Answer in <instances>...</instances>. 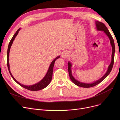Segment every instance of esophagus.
I'll list each match as a JSON object with an SVG mask.
<instances>
[{"label": "esophagus", "instance_id": "34e87169", "mask_svg": "<svg viewBox=\"0 0 120 120\" xmlns=\"http://www.w3.org/2000/svg\"><path fill=\"white\" fill-rule=\"evenodd\" d=\"M69 55V54L68 52H63L62 54V57L63 58H66L67 57H68V56Z\"/></svg>", "mask_w": 120, "mask_h": 120}]
</instances>
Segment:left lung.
Instances as JSON below:
<instances>
[{
  "instance_id": "obj_1",
  "label": "left lung",
  "mask_w": 120,
  "mask_h": 120,
  "mask_svg": "<svg viewBox=\"0 0 120 120\" xmlns=\"http://www.w3.org/2000/svg\"><path fill=\"white\" fill-rule=\"evenodd\" d=\"M95 25H96V28L97 30L99 31H103L105 33V34L108 36L109 38L111 46L112 47V55H111V61L110 65H109L108 67V69L107 70L105 74V75L103 77H102L98 80L94 82L93 83H83L81 82H80L77 80L75 79V78L73 76V75L72 74V71H71V67H72V64L71 63V62L68 61V71L69 73V75H70V77L71 80L72 81V82L77 85V86H81V87H92L94 86H95L96 85L99 84L101 82L104 80L107 76H108L110 72H111L112 68H113V64H114V53H115V45H114V40H113V38L109 33V30H108V28H106L105 26V25L101 22H99L97 21H96L95 22Z\"/></svg>"
}]
</instances>
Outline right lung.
<instances>
[{"label": "right lung", "instance_id": "add662e5", "mask_svg": "<svg viewBox=\"0 0 120 120\" xmlns=\"http://www.w3.org/2000/svg\"><path fill=\"white\" fill-rule=\"evenodd\" d=\"M20 28L15 33V34L14 35L13 37H12V38L11 39L9 44V46H8V50H7V66H8V70L9 71V72L11 75V77L13 78V79L20 86H21L22 87L25 88L27 90H31V91H37V90H41L44 88H45L46 87H47L49 84L50 83V82L52 81V72H53V67H54V64L55 61H56V60L57 59H58L60 57V56H58L56 57L52 62L50 64V66L49 68V69L48 70V71L46 74V75L44 77V78L40 81L39 82H38L37 83H36L33 85H30V86H26L24 85L23 84H21V83H19L16 80V79L14 77V76H12V75L11 73V72L10 71V64H9V53H10V49L12 45V44L13 43V41H14L15 37L17 36V35L18 34V32L19 31V30H20Z\"/></svg>", "mask_w": 120, "mask_h": 120}]
</instances>
